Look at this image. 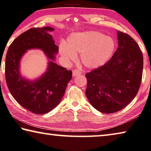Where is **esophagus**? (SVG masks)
I'll return each instance as SVG.
<instances>
[{"instance_id":"34e87169","label":"esophagus","mask_w":151,"mask_h":151,"mask_svg":"<svg viewBox=\"0 0 151 151\" xmlns=\"http://www.w3.org/2000/svg\"><path fill=\"white\" fill-rule=\"evenodd\" d=\"M81 72L80 70H74L73 71V76H75L76 75H81Z\"/></svg>"}]
</instances>
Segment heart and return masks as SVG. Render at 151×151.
Wrapping results in <instances>:
<instances>
[{"label": "heart", "instance_id": "obj_1", "mask_svg": "<svg viewBox=\"0 0 151 151\" xmlns=\"http://www.w3.org/2000/svg\"><path fill=\"white\" fill-rule=\"evenodd\" d=\"M115 42L111 37L102 33L91 31L75 33L67 39L66 45L60 47V51L67 62L75 61L76 54L85 67L95 68L106 62L114 50Z\"/></svg>", "mask_w": 151, "mask_h": 151}]
</instances>
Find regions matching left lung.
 Wrapping results in <instances>:
<instances>
[{
	"label": "left lung",
	"instance_id": "1",
	"mask_svg": "<svg viewBox=\"0 0 151 151\" xmlns=\"http://www.w3.org/2000/svg\"><path fill=\"white\" fill-rule=\"evenodd\" d=\"M119 47L104 65L85 74L86 96L91 104L104 113H113L125 108L140 89L143 55L133 38L117 32Z\"/></svg>",
	"mask_w": 151,
	"mask_h": 151
}]
</instances>
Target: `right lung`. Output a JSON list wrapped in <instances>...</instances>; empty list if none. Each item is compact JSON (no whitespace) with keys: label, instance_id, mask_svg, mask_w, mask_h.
Returning a JSON list of instances; mask_svg holds the SVG:
<instances>
[{"label":"right lung","instance_id":"add662e5","mask_svg":"<svg viewBox=\"0 0 151 151\" xmlns=\"http://www.w3.org/2000/svg\"><path fill=\"white\" fill-rule=\"evenodd\" d=\"M51 27L32 28L21 34L10 45L5 59V78L8 89L15 100L35 114H45L61 102L66 86L72 78V71L49 61L48 69L36 81H29L20 76L19 60L30 49H42L49 59H54L59 47L47 31Z\"/></svg>","mask_w":151,"mask_h":151}]
</instances>
